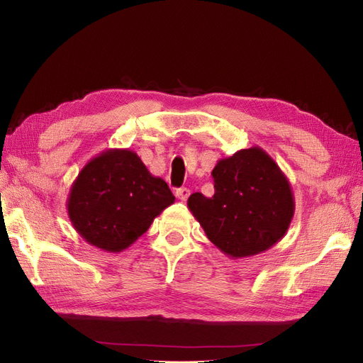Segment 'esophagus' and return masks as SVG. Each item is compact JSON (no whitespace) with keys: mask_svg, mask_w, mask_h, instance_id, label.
I'll return each mask as SVG.
<instances>
[{"mask_svg":"<svg viewBox=\"0 0 363 363\" xmlns=\"http://www.w3.org/2000/svg\"><path fill=\"white\" fill-rule=\"evenodd\" d=\"M174 194H177V197L181 200V202H185V200L189 199V196H190V190L185 189V186H182V189H178Z\"/></svg>","mask_w":363,"mask_h":363,"instance_id":"esophagus-1","label":"esophagus"}]
</instances>
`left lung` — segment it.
Listing matches in <instances>:
<instances>
[{
  "mask_svg": "<svg viewBox=\"0 0 363 363\" xmlns=\"http://www.w3.org/2000/svg\"><path fill=\"white\" fill-rule=\"evenodd\" d=\"M213 193H193L189 209L211 242L227 257L242 259L274 247L294 216L290 182L262 147L221 158L212 170Z\"/></svg>",
  "mask_w": 363,
  "mask_h": 363,
  "instance_id": "8db88e82",
  "label": "left lung"
}]
</instances>
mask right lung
<instances>
[{"mask_svg":"<svg viewBox=\"0 0 363 363\" xmlns=\"http://www.w3.org/2000/svg\"><path fill=\"white\" fill-rule=\"evenodd\" d=\"M173 202L167 184L152 177L136 152L107 150L79 172L67 212L74 230L89 245L121 252Z\"/></svg>","mask_w":363,"mask_h":363,"instance_id":"add662e5","label":"right lung"}]
</instances>
